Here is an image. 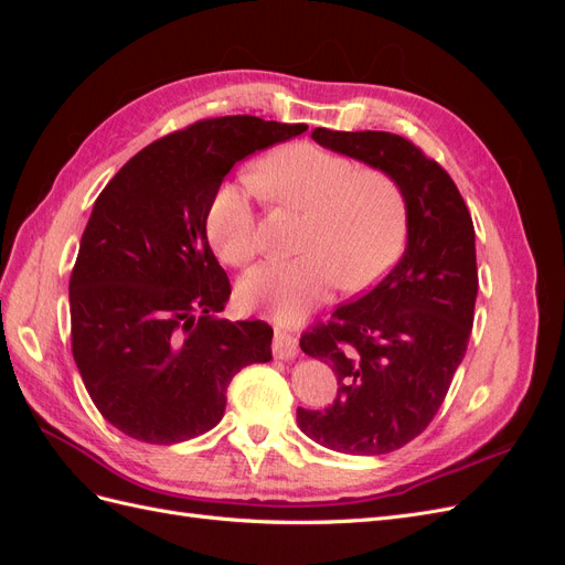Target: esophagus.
Here are the masks:
<instances>
[{
	"label": "esophagus",
	"mask_w": 565,
	"mask_h": 565,
	"mask_svg": "<svg viewBox=\"0 0 565 565\" xmlns=\"http://www.w3.org/2000/svg\"><path fill=\"white\" fill-rule=\"evenodd\" d=\"M299 353V341L289 332H276V339H273V355L280 358V361H295Z\"/></svg>",
	"instance_id": "34e87169"
}]
</instances>
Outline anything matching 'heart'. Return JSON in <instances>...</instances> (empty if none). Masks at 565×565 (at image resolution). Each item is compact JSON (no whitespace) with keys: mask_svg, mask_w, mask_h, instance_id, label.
I'll return each instance as SVG.
<instances>
[{"mask_svg":"<svg viewBox=\"0 0 565 565\" xmlns=\"http://www.w3.org/2000/svg\"><path fill=\"white\" fill-rule=\"evenodd\" d=\"M256 183L280 207L306 214L303 254L252 268L241 282L247 309L295 322L339 282L347 292H363L401 259L409 204L401 181L384 169L313 143H289L259 164ZM252 198V181L226 183L207 210L210 241L231 266H245L259 252Z\"/></svg>","mask_w":565,"mask_h":565,"instance_id":"heart-1","label":"heart"}]
</instances>
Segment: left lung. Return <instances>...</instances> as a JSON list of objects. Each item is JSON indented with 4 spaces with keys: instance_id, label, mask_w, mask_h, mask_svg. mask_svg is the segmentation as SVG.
<instances>
[{
    "instance_id": "1",
    "label": "left lung",
    "mask_w": 565,
    "mask_h": 565,
    "mask_svg": "<svg viewBox=\"0 0 565 565\" xmlns=\"http://www.w3.org/2000/svg\"><path fill=\"white\" fill-rule=\"evenodd\" d=\"M311 136L396 177L409 204L401 262L299 339L339 384L330 407L297 409L301 431L337 452L386 455L431 424L467 353L478 292L473 221L446 169L405 136L322 127Z\"/></svg>"
}]
</instances>
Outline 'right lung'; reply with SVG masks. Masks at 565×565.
Wrapping results in <instances>:
<instances>
[{
  "label": "right lung",
  "mask_w": 565,
  "mask_h": 565,
  "mask_svg": "<svg viewBox=\"0 0 565 565\" xmlns=\"http://www.w3.org/2000/svg\"><path fill=\"white\" fill-rule=\"evenodd\" d=\"M306 129L198 119L136 152L96 198L71 276V339L115 429L156 446L195 438L224 417L235 374L270 361L268 322L218 316L231 280L207 210L235 162Z\"/></svg>",
  "instance_id": "1"
}]
</instances>
